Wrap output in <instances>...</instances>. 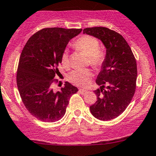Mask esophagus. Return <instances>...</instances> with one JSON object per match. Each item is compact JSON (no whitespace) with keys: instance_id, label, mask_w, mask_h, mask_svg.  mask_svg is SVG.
Wrapping results in <instances>:
<instances>
[{"instance_id":"1","label":"esophagus","mask_w":156,"mask_h":156,"mask_svg":"<svg viewBox=\"0 0 156 156\" xmlns=\"http://www.w3.org/2000/svg\"><path fill=\"white\" fill-rule=\"evenodd\" d=\"M79 93H80V94H82V95H84V94H86L87 90H83V89H79Z\"/></svg>"}]
</instances>
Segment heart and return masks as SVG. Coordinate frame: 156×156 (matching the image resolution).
Masks as SVG:
<instances>
[{
  "mask_svg": "<svg viewBox=\"0 0 156 156\" xmlns=\"http://www.w3.org/2000/svg\"><path fill=\"white\" fill-rule=\"evenodd\" d=\"M71 46L76 51H80L87 55V63L90 64L95 69H100L106 59V53L99 47V42L97 38L89 34L80 36L71 43ZM62 66L65 69L70 67L69 55L67 51H64L61 56ZM93 76L91 70L89 69L75 70L68 76L71 83L80 87H86L90 83Z\"/></svg>",
  "mask_w": 156,
  "mask_h": 156,
  "instance_id": "b5f03b06",
  "label": "heart"
}]
</instances>
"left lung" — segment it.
Returning <instances> with one entry per match:
<instances>
[{
    "label": "left lung",
    "instance_id": "left-lung-1",
    "mask_svg": "<svg viewBox=\"0 0 156 156\" xmlns=\"http://www.w3.org/2000/svg\"><path fill=\"white\" fill-rule=\"evenodd\" d=\"M83 33L101 40L107 48L105 62L96 81L101 87L94 90L97 101L90 107V112L99 120L113 119L125 111L136 91V58L125 38L116 31L91 27L84 29Z\"/></svg>",
    "mask_w": 156,
    "mask_h": 156
}]
</instances>
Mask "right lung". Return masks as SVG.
<instances>
[{
	"instance_id": "add662e5",
	"label": "right lung",
	"mask_w": 156,
	"mask_h": 156,
	"mask_svg": "<svg viewBox=\"0 0 156 156\" xmlns=\"http://www.w3.org/2000/svg\"><path fill=\"white\" fill-rule=\"evenodd\" d=\"M81 29L45 28L29 38L19 59L17 85L20 98L29 113L42 122H55L66 113L69 99L78 91L66 82L59 91H54L59 80L61 56L71 38Z\"/></svg>"
}]
</instances>
